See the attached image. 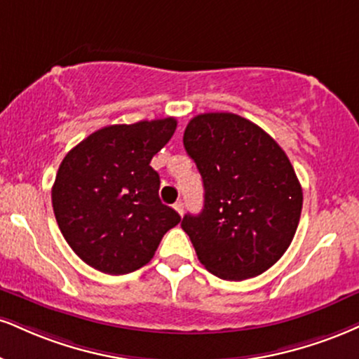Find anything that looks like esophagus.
<instances>
[{"instance_id":"34e87169","label":"esophagus","mask_w":359,"mask_h":359,"mask_svg":"<svg viewBox=\"0 0 359 359\" xmlns=\"http://www.w3.org/2000/svg\"><path fill=\"white\" fill-rule=\"evenodd\" d=\"M174 209L177 210V212H179L180 215L184 214V202L182 201H177L175 204H174Z\"/></svg>"}]
</instances>
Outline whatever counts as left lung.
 Masks as SVG:
<instances>
[{
	"label": "left lung",
	"mask_w": 359,
	"mask_h": 359,
	"mask_svg": "<svg viewBox=\"0 0 359 359\" xmlns=\"http://www.w3.org/2000/svg\"><path fill=\"white\" fill-rule=\"evenodd\" d=\"M184 147L204 182V209L182 229L198 261L226 280L262 274L283 257L299 224L303 189L284 150L236 114H201Z\"/></svg>",
	"instance_id": "left-lung-1"
}]
</instances>
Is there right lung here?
I'll use <instances>...</instances> for the list:
<instances>
[{
  "label": "right lung",
  "mask_w": 359,
  "mask_h": 359,
  "mask_svg": "<svg viewBox=\"0 0 359 359\" xmlns=\"http://www.w3.org/2000/svg\"><path fill=\"white\" fill-rule=\"evenodd\" d=\"M174 116L109 125L65 155L51 202L60 231L86 264L120 276L140 269L180 222L158 197L150 161L170 140Z\"/></svg>",
  "instance_id": "right-lung-1"
}]
</instances>
